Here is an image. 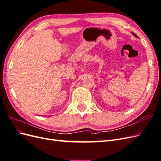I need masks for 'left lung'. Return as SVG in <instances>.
I'll return each instance as SVG.
<instances>
[{
    "instance_id": "left-lung-1",
    "label": "left lung",
    "mask_w": 161,
    "mask_h": 161,
    "mask_svg": "<svg viewBox=\"0 0 161 161\" xmlns=\"http://www.w3.org/2000/svg\"><path fill=\"white\" fill-rule=\"evenodd\" d=\"M131 33H132V35H133V36H134L136 37H138L137 36H136V34H135L134 32H131Z\"/></svg>"
}]
</instances>
